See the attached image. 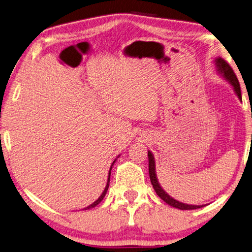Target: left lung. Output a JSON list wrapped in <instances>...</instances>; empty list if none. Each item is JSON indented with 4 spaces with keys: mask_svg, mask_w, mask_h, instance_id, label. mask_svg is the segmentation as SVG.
Returning <instances> with one entry per match:
<instances>
[{
    "mask_svg": "<svg viewBox=\"0 0 252 252\" xmlns=\"http://www.w3.org/2000/svg\"><path fill=\"white\" fill-rule=\"evenodd\" d=\"M215 65H216V70L219 72V75H220L226 81L229 82V84L232 86V88H234L236 94L238 95V98L241 100V91H240L239 81H238L235 72L232 70V68L229 66V63L223 61L221 57H217L215 59ZM148 157H149L150 180H151V183H152L155 193L158 195L159 198H162L164 202L172 206V207H175L182 210H190V209H197V208L204 207V205H189V204L178 202V200L171 197V196L162 189V186L159 185V183L158 181L157 170H155V159L151 151H148Z\"/></svg>",
    "mask_w": 252,
    "mask_h": 252,
    "instance_id": "left-lung-1",
    "label": "left lung"
}]
</instances>
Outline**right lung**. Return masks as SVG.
Wrapping results in <instances>:
<instances>
[{
  "label": "right lung",
  "instance_id": "add662e5",
  "mask_svg": "<svg viewBox=\"0 0 252 252\" xmlns=\"http://www.w3.org/2000/svg\"><path fill=\"white\" fill-rule=\"evenodd\" d=\"M119 158V157H118ZM117 161V158L114 159L113 161V163L111 164V167H110V171H109V176H108V182H107V185H106V187H104V190L102 191V194L100 195V197L95 200V202H94L93 204L91 205H89L88 207H86V208H84V209H90V208H93V207H95V206H97L99 203H101V200L103 199V197L104 196H106V194H107V191H108V189H109V183H110V174H111V168H112V166H113V164H114V162Z\"/></svg>",
  "mask_w": 252,
  "mask_h": 252
}]
</instances>
